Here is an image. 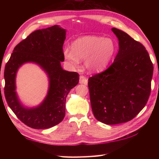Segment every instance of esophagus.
Instances as JSON below:
<instances>
[{
  "label": "esophagus",
  "mask_w": 159,
  "mask_h": 159,
  "mask_svg": "<svg viewBox=\"0 0 159 159\" xmlns=\"http://www.w3.org/2000/svg\"><path fill=\"white\" fill-rule=\"evenodd\" d=\"M79 83L80 84H84V85H87V83H88V80H87V79L83 75L80 76L79 78Z\"/></svg>",
  "instance_id": "1"
}]
</instances>
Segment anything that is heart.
I'll list each match as a JSON object with an SVG mask.
<instances>
[{"label":"heart","mask_w":159,"mask_h":159,"mask_svg":"<svg viewBox=\"0 0 159 159\" xmlns=\"http://www.w3.org/2000/svg\"><path fill=\"white\" fill-rule=\"evenodd\" d=\"M116 46L111 38L100 36H85L76 39L72 50H64V57L71 65L76 66L80 60H85L90 71L98 72L105 68L113 58Z\"/></svg>","instance_id":"b5f03b06"}]
</instances>
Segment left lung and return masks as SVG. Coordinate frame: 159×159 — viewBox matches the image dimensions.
Wrapping results in <instances>:
<instances>
[{"instance_id":"1","label":"left lung","mask_w":159,"mask_h":159,"mask_svg":"<svg viewBox=\"0 0 159 159\" xmlns=\"http://www.w3.org/2000/svg\"><path fill=\"white\" fill-rule=\"evenodd\" d=\"M111 30L119 40V51L106 70L88 79L93 116L109 125L130 121L143 109L154 68L143 44L121 30Z\"/></svg>"}]
</instances>
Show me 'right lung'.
<instances>
[{"instance_id":"1","label":"right lung","mask_w":159,"mask_h":159,"mask_svg":"<svg viewBox=\"0 0 159 159\" xmlns=\"http://www.w3.org/2000/svg\"><path fill=\"white\" fill-rule=\"evenodd\" d=\"M66 32L58 25L35 31L15 47L5 65L7 102L22 122L35 129L51 128L63 120L66 97L79 81V74L63 70L61 66L64 61ZM27 62L38 64L49 78L48 94L41 104L34 108L24 107L15 92L16 71Z\"/></svg>"}]
</instances>
